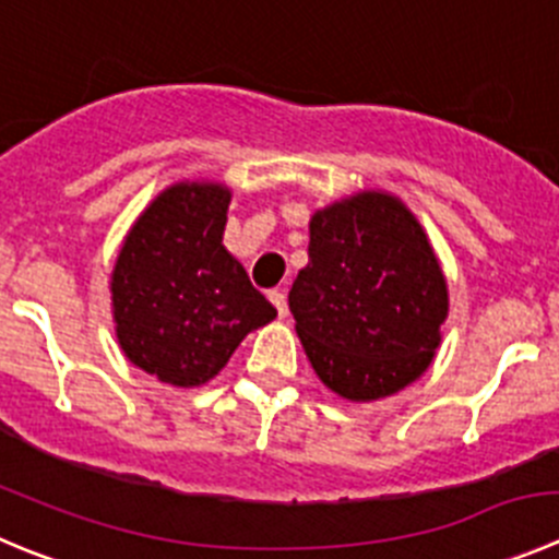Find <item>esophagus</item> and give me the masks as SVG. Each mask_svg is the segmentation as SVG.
I'll return each mask as SVG.
<instances>
[{"instance_id":"34e87169","label":"esophagus","mask_w":559,"mask_h":559,"mask_svg":"<svg viewBox=\"0 0 559 559\" xmlns=\"http://www.w3.org/2000/svg\"><path fill=\"white\" fill-rule=\"evenodd\" d=\"M270 300H273V306L278 309V317H286L289 314V306H286V295L281 289H270Z\"/></svg>"}]
</instances>
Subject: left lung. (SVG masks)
Instances as JSON below:
<instances>
[{
    "label": "left lung",
    "instance_id": "1",
    "mask_svg": "<svg viewBox=\"0 0 559 559\" xmlns=\"http://www.w3.org/2000/svg\"><path fill=\"white\" fill-rule=\"evenodd\" d=\"M289 309L322 383L364 403L397 394L430 367L447 284L408 209L361 192L311 217L309 264Z\"/></svg>",
    "mask_w": 559,
    "mask_h": 559
}]
</instances>
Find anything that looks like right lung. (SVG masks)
Here are the masks:
<instances>
[{"instance_id": "add662e5", "label": "right lung", "mask_w": 559, "mask_h": 559, "mask_svg": "<svg viewBox=\"0 0 559 559\" xmlns=\"http://www.w3.org/2000/svg\"><path fill=\"white\" fill-rule=\"evenodd\" d=\"M228 201L221 185L170 187L140 215L115 264L118 342L162 383H206L278 314L223 248Z\"/></svg>"}]
</instances>
